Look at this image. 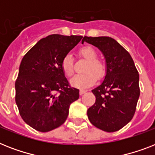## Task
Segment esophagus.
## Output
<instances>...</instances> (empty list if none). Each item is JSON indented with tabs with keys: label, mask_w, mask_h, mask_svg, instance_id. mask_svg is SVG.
Returning a JSON list of instances; mask_svg holds the SVG:
<instances>
[{
	"label": "esophagus",
	"mask_w": 155,
	"mask_h": 155,
	"mask_svg": "<svg viewBox=\"0 0 155 155\" xmlns=\"http://www.w3.org/2000/svg\"><path fill=\"white\" fill-rule=\"evenodd\" d=\"M86 92V90H80V95H82V94H85V93Z\"/></svg>",
	"instance_id": "esophagus-1"
}]
</instances>
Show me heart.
<instances>
[{
  "label": "heart",
  "instance_id": "1",
  "mask_svg": "<svg viewBox=\"0 0 155 155\" xmlns=\"http://www.w3.org/2000/svg\"><path fill=\"white\" fill-rule=\"evenodd\" d=\"M80 54L88 61L85 65V74H77L70 79L72 86L85 90L94 85L97 78H101L105 74V65L101 61L97 60V54L94 49L90 46L81 48L79 51ZM61 68L64 74L67 77L72 76L74 73L73 58L70 54L65 55L61 61Z\"/></svg>",
  "mask_w": 155,
  "mask_h": 155
}]
</instances>
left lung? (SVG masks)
Listing matches in <instances>:
<instances>
[{"mask_svg":"<svg viewBox=\"0 0 155 155\" xmlns=\"http://www.w3.org/2000/svg\"><path fill=\"white\" fill-rule=\"evenodd\" d=\"M102 53L106 72L103 81L94 90L95 103L88 109L90 122L106 132H114L133 118L140 95L139 74L130 54L110 37H84Z\"/></svg>","mask_w":155,"mask_h":155,"instance_id":"left-lung-1","label":"left lung"}]
</instances>
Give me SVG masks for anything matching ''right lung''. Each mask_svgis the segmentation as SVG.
Here are the masks:
<instances>
[{"label": "right lung", "mask_w": 155, "mask_h": 155, "mask_svg": "<svg viewBox=\"0 0 155 155\" xmlns=\"http://www.w3.org/2000/svg\"><path fill=\"white\" fill-rule=\"evenodd\" d=\"M82 36L52 34L42 38L22 58L15 82L16 103L25 122L41 132L65 122L79 90L70 87L61 61Z\"/></svg>", "instance_id": "obj_1"}]
</instances>
